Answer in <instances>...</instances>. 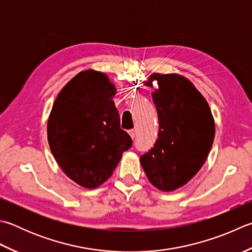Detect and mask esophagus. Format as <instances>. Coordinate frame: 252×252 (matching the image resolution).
Segmentation results:
<instances>
[{
    "instance_id": "obj_1",
    "label": "esophagus",
    "mask_w": 252,
    "mask_h": 252,
    "mask_svg": "<svg viewBox=\"0 0 252 252\" xmlns=\"http://www.w3.org/2000/svg\"><path fill=\"white\" fill-rule=\"evenodd\" d=\"M129 134L131 135L132 139H134L135 135H136V130H135V129H132V130H130V131H129Z\"/></svg>"
}]
</instances>
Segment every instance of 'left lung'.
Here are the masks:
<instances>
[{
  "label": "left lung",
  "instance_id": "left-lung-1",
  "mask_svg": "<svg viewBox=\"0 0 252 252\" xmlns=\"http://www.w3.org/2000/svg\"><path fill=\"white\" fill-rule=\"evenodd\" d=\"M158 115V137L154 147L140 157L151 184L170 192L193 178L208 158L215 136L211 108L188 78L177 73L151 74L146 86Z\"/></svg>",
  "mask_w": 252,
  "mask_h": 252
}]
</instances>
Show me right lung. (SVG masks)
<instances>
[{"label":"right lung","mask_w":252,"mask_h":252,"mask_svg":"<svg viewBox=\"0 0 252 252\" xmlns=\"http://www.w3.org/2000/svg\"><path fill=\"white\" fill-rule=\"evenodd\" d=\"M107 74L85 70L58 94L48 118V143L62 171L78 186L95 189L112 175L131 136L120 127Z\"/></svg>","instance_id":"obj_1"}]
</instances>
